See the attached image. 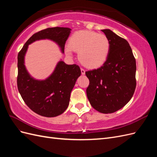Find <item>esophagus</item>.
Here are the masks:
<instances>
[{
	"label": "esophagus",
	"mask_w": 157,
	"mask_h": 157,
	"mask_svg": "<svg viewBox=\"0 0 157 157\" xmlns=\"http://www.w3.org/2000/svg\"><path fill=\"white\" fill-rule=\"evenodd\" d=\"M80 70H81V73H82V75H85V70H84V69H82V68L80 69Z\"/></svg>",
	"instance_id": "obj_1"
}]
</instances>
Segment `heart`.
Returning <instances> with one entry per match:
<instances>
[{"label": "heart", "mask_w": 157, "mask_h": 157, "mask_svg": "<svg viewBox=\"0 0 157 157\" xmlns=\"http://www.w3.org/2000/svg\"><path fill=\"white\" fill-rule=\"evenodd\" d=\"M73 50L78 52V58L84 66L98 67L104 63L110 52V41L107 36L92 31L82 30L71 36L65 52L71 56Z\"/></svg>", "instance_id": "b5f03b06"}]
</instances>
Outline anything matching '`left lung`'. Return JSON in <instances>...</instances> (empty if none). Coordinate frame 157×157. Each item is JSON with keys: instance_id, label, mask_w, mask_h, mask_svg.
<instances>
[{"instance_id": "1", "label": "left lung", "mask_w": 157, "mask_h": 157, "mask_svg": "<svg viewBox=\"0 0 157 157\" xmlns=\"http://www.w3.org/2000/svg\"><path fill=\"white\" fill-rule=\"evenodd\" d=\"M101 31L110 41V52L101 67L86 72L90 81L86 94L93 108L108 114L122 108L134 95L136 63L126 40L110 29Z\"/></svg>"}]
</instances>
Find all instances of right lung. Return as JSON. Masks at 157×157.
Masks as SVG:
<instances>
[{"instance_id":"add662e5","label":"right lung","mask_w":157,"mask_h":157,"mask_svg":"<svg viewBox=\"0 0 157 157\" xmlns=\"http://www.w3.org/2000/svg\"><path fill=\"white\" fill-rule=\"evenodd\" d=\"M71 31L67 27H56L36 33L18 53L17 84L19 92L26 105L39 115L54 117L67 109L71 92L81 75V71L76 64L67 65L61 60L48 78L36 80L28 73L25 65V56L28 46L36 40L49 39L56 42L61 52L64 53L65 42Z\"/></svg>"}]
</instances>
